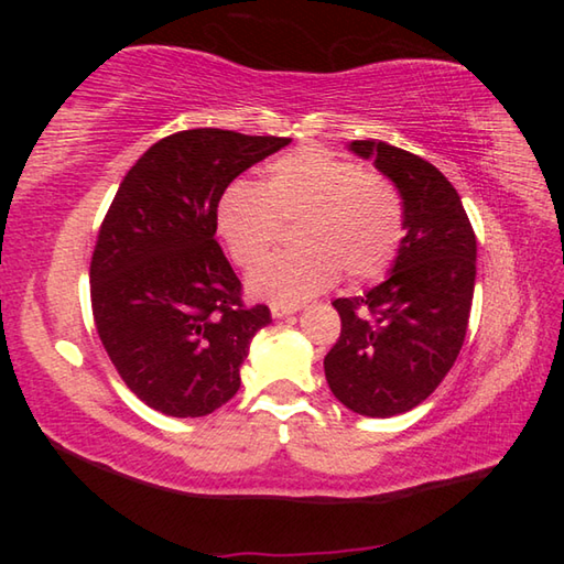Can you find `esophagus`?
<instances>
[{"instance_id": "34e87169", "label": "esophagus", "mask_w": 564, "mask_h": 564, "mask_svg": "<svg viewBox=\"0 0 564 564\" xmlns=\"http://www.w3.org/2000/svg\"><path fill=\"white\" fill-rule=\"evenodd\" d=\"M293 313H299V305H279V303L271 305L273 318H285V316H293Z\"/></svg>"}]
</instances>
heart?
Returning <instances> with one entry per match:
<instances>
[{"mask_svg": "<svg viewBox=\"0 0 564 564\" xmlns=\"http://www.w3.org/2000/svg\"><path fill=\"white\" fill-rule=\"evenodd\" d=\"M293 224L291 253L248 275L253 299L299 305L338 281L383 275L403 241V206L383 176L323 149L291 151L265 169L261 186L234 181L216 204V234L231 259L251 269Z\"/></svg>", "mask_w": 564, "mask_h": 564, "instance_id": "b5f03b06", "label": "heart"}]
</instances>
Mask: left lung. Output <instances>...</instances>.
<instances>
[{
	"label": "left lung",
	"instance_id": "left-lung-1",
	"mask_svg": "<svg viewBox=\"0 0 564 564\" xmlns=\"http://www.w3.org/2000/svg\"><path fill=\"white\" fill-rule=\"evenodd\" d=\"M403 202V241L383 283L336 299L340 338L323 360L343 405L368 417L413 410L443 383L463 348L477 241L460 196L441 171L386 141H350Z\"/></svg>",
	"mask_w": 564,
	"mask_h": 564
}]
</instances>
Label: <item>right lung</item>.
<instances>
[{
  "mask_svg": "<svg viewBox=\"0 0 564 564\" xmlns=\"http://www.w3.org/2000/svg\"><path fill=\"white\" fill-rule=\"evenodd\" d=\"M291 139L191 129L161 139L119 184L91 256V311L123 383L171 417L214 413L269 305L248 308L216 243L218 196Z\"/></svg>",
  "mask_w": 564,
  "mask_h": 564,
  "instance_id": "add662e5",
  "label": "right lung"
}]
</instances>
